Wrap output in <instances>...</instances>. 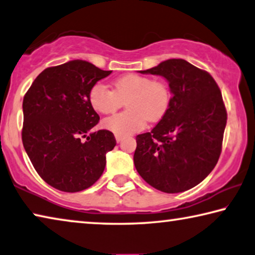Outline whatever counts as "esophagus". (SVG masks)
Segmentation results:
<instances>
[{
  "label": "esophagus",
  "mask_w": 255,
  "mask_h": 255,
  "mask_svg": "<svg viewBox=\"0 0 255 255\" xmlns=\"http://www.w3.org/2000/svg\"><path fill=\"white\" fill-rule=\"evenodd\" d=\"M115 138H116V141H117V142H121V141H122L123 140V136L122 135H115Z\"/></svg>",
  "instance_id": "esophagus-1"
}]
</instances>
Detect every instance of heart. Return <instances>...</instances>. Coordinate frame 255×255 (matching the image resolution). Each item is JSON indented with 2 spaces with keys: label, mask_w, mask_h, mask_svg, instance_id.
Listing matches in <instances>:
<instances>
[{
  "label": "heart",
  "mask_w": 255,
  "mask_h": 255,
  "mask_svg": "<svg viewBox=\"0 0 255 255\" xmlns=\"http://www.w3.org/2000/svg\"><path fill=\"white\" fill-rule=\"evenodd\" d=\"M114 90L104 83L93 85L89 93L91 107L100 114H109L127 100L123 113L103 121L106 130L117 135L128 136L146 127L147 120L157 122L166 114L171 104V91L165 81L128 74L114 81Z\"/></svg>",
  "instance_id": "heart-1"
}]
</instances>
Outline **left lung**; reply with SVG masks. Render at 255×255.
I'll return each mask as SVG.
<instances>
[{
  "label": "left lung",
  "mask_w": 255,
  "mask_h": 255,
  "mask_svg": "<svg viewBox=\"0 0 255 255\" xmlns=\"http://www.w3.org/2000/svg\"><path fill=\"white\" fill-rule=\"evenodd\" d=\"M141 74L166 78L168 111L150 132L136 135L133 156L138 173L163 193L197 186L217 165L227 111L217 82L183 59H168Z\"/></svg>",
  "instance_id": "8db88e82"
}]
</instances>
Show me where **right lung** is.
Segmentation results:
<instances>
[{
  "mask_svg": "<svg viewBox=\"0 0 255 255\" xmlns=\"http://www.w3.org/2000/svg\"><path fill=\"white\" fill-rule=\"evenodd\" d=\"M112 70L72 60L43 70L22 101V144L38 175L58 190L76 193L101 177L116 146L108 130L90 133L100 117L90 90Z\"/></svg>",
  "mask_w": 255,
  "mask_h": 255,
  "instance_id": "obj_1",
  "label": "right lung"
}]
</instances>
